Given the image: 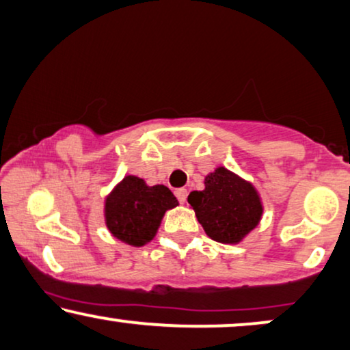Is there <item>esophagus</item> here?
Here are the masks:
<instances>
[{"instance_id":"34e87169","label":"esophagus","mask_w":350,"mask_h":350,"mask_svg":"<svg viewBox=\"0 0 350 350\" xmlns=\"http://www.w3.org/2000/svg\"><path fill=\"white\" fill-rule=\"evenodd\" d=\"M176 197H178V200L180 203H185V200H187V190L185 189H178L176 190Z\"/></svg>"}]
</instances>
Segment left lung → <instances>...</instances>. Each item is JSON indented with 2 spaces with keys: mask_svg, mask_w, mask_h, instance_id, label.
I'll use <instances>...</instances> for the list:
<instances>
[{
  "mask_svg": "<svg viewBox=\"0 0 350 350\" xmlns=\"http://www.w3.org/2000/svg\"><path fill=\"white\" fill-rule=\"evenodd\" d=\"M187 202L209 239L224 245L241 243L264 214L253 183L224 166L204 176V189L190 192Z\"/></svg>",
  "mask_w": 350,
  "mask_h": 350,
  "instance_id": "8db88e82",
  "label": "left lung"
}]
</instances>
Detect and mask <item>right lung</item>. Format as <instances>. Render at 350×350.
Wrapping results in <instances>:
<instances>
[{
    "instance_id": "1",
    "label": "right lung",
    "mask_w": 350,
    "mask_h": 350,
    "mask_svg": "<svg viewBox=\"0 0 350 350\" xmlns=\"http://www.w3.org/2000/svg\"><path fill=\"white\" fill-rule=\"evenodd\" d=\"M179 204L166 185H148L128 174L104 200L105 227L115 239L131 246H146L155 239L167 209Z\"/></svg>"
}]
</instances>
